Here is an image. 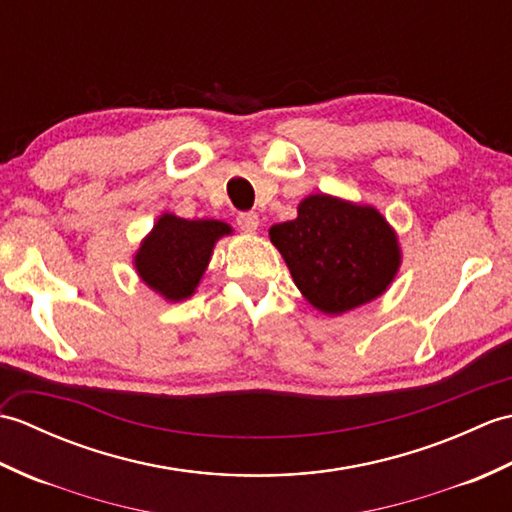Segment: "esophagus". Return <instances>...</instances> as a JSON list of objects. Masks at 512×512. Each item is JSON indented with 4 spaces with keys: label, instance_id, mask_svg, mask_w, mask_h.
<instances>
[{
    "label": "esophagus",
    "instance_id": "esophagus-1",
    "mask_svg": "<svg viewBox=\"0 0 512 512\" xmlns=\"http://www.w3.org/2000/svg\"><path fill=\"white\" fill-rule=\"evenodd\" d=\"M237 226L242 228L244 233H257L259 215L257 213H239L237 215Z\"/></svg>",
    "mask_w": 512,
    "mask_h": 512
}]
</instances>
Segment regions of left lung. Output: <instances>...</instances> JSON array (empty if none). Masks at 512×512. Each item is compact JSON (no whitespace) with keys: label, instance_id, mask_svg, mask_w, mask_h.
<instances>
[{"label":"left lung","instance_id":"8db88e82","mask_svg":"<svg viewBox=\"0 0 512 512\" xmlns=\"http://www.w3.org/2000/svg\"><path fill=\"white\" fill-rule=\"evenodd\" d=\"M268 235L301 295L330 317L385 295L402 264L398 233L376 206L330 193L303 198L295 220Z\"/></svg>","mask_w":512,"mask_h":512}]
</instances>
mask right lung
Segmentation results:
<instances>
[{"instance_id": "obj_1", "label": "right lung", "mask_w": 512, "mask_h": 512, "mask_svg": "<svg viewBox=\"0 0 512 512\" xmlns=\"http://www.w3.org/2000/svg\"><path fill=\"white\" fill-rule=\"evenodd\" d=\"M224 235H233V226L222 220L162 213L134 253V268L140 281L165 301H184L195 295Z\"/></svg>"}]
</instances>
